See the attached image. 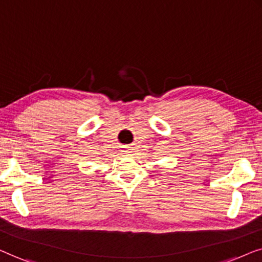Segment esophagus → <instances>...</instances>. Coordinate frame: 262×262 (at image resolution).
<instances>
[{"instance_id":"esophagus-1","label":"esophagus","mask_w":262,"mask_h":262,"mask_svg":"<svg viewBox=\"0 0 262 262\" xmlns=\"http://www.w3.org/2000/svg\"><path fill=\"white\" fill-rule=\"evenodd\" d=\"M124 148H126V149L123 150L124 154H129V153H132V147H130V146H126V147H124Z\"/></svg>"}]
</instances>
